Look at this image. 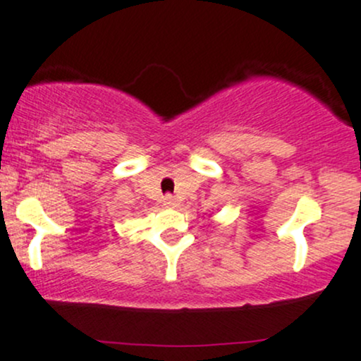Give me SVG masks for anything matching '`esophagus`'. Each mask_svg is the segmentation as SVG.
Returning <instances> with one entry per match:
<instances>
[{
	"label": "esophagus",
	"instance_id": "1",
	"mask_svg": "<svg viewBox=\"0 0 361 361\" xmlns=\"http://www.w3.org/2000/svg\"><path fill=\"white\" fill-rule=\"evenodd\" d=\"M162 204H164L166 207H176V205H178V200L174 199L173 195H166L164 199H162Z\"/></svg>",
	"mask_w": 361,
	"mask_h": 361
}]
</instances>
